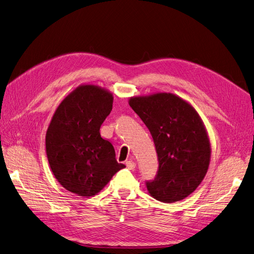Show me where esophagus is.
Here are the masks:
<instances>
[{"mask_svg":"<svg viewBox=\"0 0 254 254\" xmlns=\"http://www.w3.org/2000/svg\"><path fill=\"white\" fill-rule=\"evenodd\" d=\"M126 166L129 168V170H134V168H135L134 161H132V160L127 161V162H126Z\"/></svg>","mask_w":254,"mask_h":254,"instance_id":"obj_1","label":"esophagus"}]
</instances>
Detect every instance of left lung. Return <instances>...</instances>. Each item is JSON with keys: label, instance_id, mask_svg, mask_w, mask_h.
I'll use <instances>...</instances> for the list:
<instances>
[{"label": "left lung", "instance_id": "1", "mask_svg": "<svg viewBox=\"0 0 254 254\" xmlns=\"http://www.w3.org/2000/svg\"><path fill=\"white\" fill-rule=\"evenodd\" d=\"M149 129L159 167L146 181L148 193L162 202L182 200L198 188L210 164L211 145L203 123L189 103L172 93L129 99Z\"/></svg>", "mask_w": 254, "mask_h": 254}]
</instances>
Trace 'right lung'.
<instances>
[{
    "instance_id": "right-lung-1",
    "label": "right lung",
    "mask_w": 254,
    "mask_h": 254,
    "mask_svg": "<svg viewBox=\"0 0 254 254\" xmlns=\"http://www.w3.org/2000/svg\"><path fill=\"white\" fill-rule=\"evenodd\" d=\"M113 96L84 84L68 94L53 115L45 136L51 170L68 191L96 195L125 165L118 163L112 144L99 133L112 110Z\"/></svg>"
}]
</instances>
